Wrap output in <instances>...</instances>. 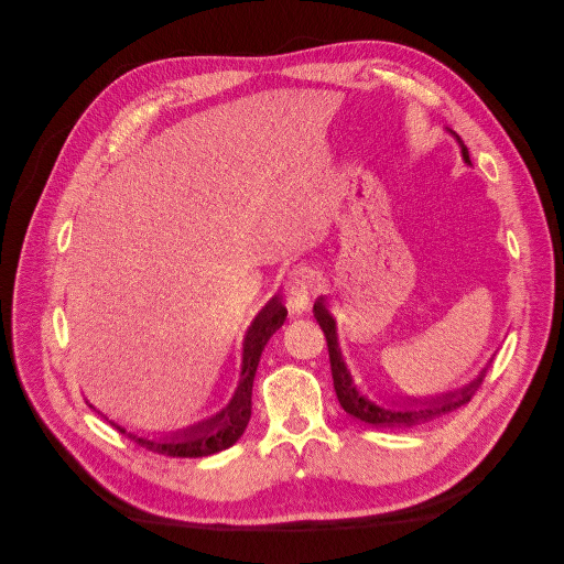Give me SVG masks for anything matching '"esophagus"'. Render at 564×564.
Returning <instances> with one entry per match:
<instances>
[{"mask_svg": "<svg viewBox=\"0 0 564 564\" xmlns=\"http://www.w3.org/2000/svg\"><path fill=\"white\" fill-rule=\"evenodd\" d=\"M313 296V282L305 272H294L286 284V305L292 313H303Z\"/></svg>", "mask_w": 564, "mask_h": 564, "instance_id": "34e87169", "label": "esophagus"}]
</instances>
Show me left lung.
Returning a JSON list of instances; mask_svg holds the SVG:
<instances>
[{"instance_id":"8db88e82","label":"left lung","mask_w":564,"mask_h":564,"mask_svg":"<svg viewBox=\"0 0 564 564\" xmlns=\"http://www.w3.org/2000/svg\"><path fill=\"white\" fill-rule=\"evenodd\" d=\"M456 135V133H454ZM456 141L460 145V155L470 164L468 158V148L460 143V139L456 135ZM313 313L315 319L319 322V327L324 332V338H327V348H329V362H332V379H334V390H336V398L340 402V406L346 409V412L355 419H360L369 425H390V429H395V425H416V423H425L435 416L442 414H449L454 409L464 406L470 402V398L475 395V390L480 388L482 379H485V371L477 377L475 381H470L468 386L458 388L454 392H445V395L440 398H406L402 404L392 402L390 406H381L377 402H371L369 398H365L360 390H357L350 371L344 362V357H340V348H338V338H336V322L332 317V313L327 311V301L317 299L313 305Z\"/></svg>"}]
</instances>
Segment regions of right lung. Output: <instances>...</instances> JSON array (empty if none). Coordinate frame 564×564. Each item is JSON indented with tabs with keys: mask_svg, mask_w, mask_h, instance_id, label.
Listing matches in <instances>:
<instances>
[{
	"mask_svg": "<svg viewBox=\"0 0 564 564\" xmlns=\"http://www.w3.org/2000/svg\"><path fill=\"white\" fill-rule=\"evenodd\" d=\"M286 319V308L282 301L275 296L265 303V308L253 317L251 327L247 329L245 344H242V373H240V383H237V390L228 406L220 409V412L212 419H204L195 425H187L183 431L160 435V437H141L127 433L122 425L112 423L117 431L127 433L131 440H135V445L145 447L148 452L164 454V456H176V458H197V456H209L216 452H224L232 447L237 440L242 437L247 423L251 419V388H253V377H256V367L261 362V352L270 336L275 334ZM91 406V404H89Z\"/></svg>",
	"mask_w": 564,
	"mask_h": 564,
	"instance_id": "1",
	"label": "right lung"
}]
</instances>
